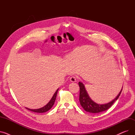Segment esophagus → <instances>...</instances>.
I'll return each instance as SVG.
<instances>
[{
	"label": "esophagus",
	"instance_id": "1",
	"mask_svg": "<svg viewBox=\"0 0 135 135\" xmlns=\"http://www.w3.org/2000/svg\"><path fill=\"white\" fill-rule=\"evenodd\" d=\"M76 80V78L75 76H72L70 78V80L71 82H75Z\"/></svg>",
	"mask_w": 135,
	"mask_h": 135
}]
</instances>
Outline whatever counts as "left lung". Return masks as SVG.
<instances>
[{
  "label": "left lung",
  "instance_id": "1",
  "mask_svg": "<svg viewBox=\"0 0 135 135\" xmlns=\"http://www.w3.org/2000/svg\"><path fill=\"white\" fill-rule=\"evenodd\" d=\"M78 84L80 88L79 101L80 105L85 110L91 113H98L109 109L112 105L118 100L123 90L122 87L119 94L114 100H113L110 102L105 104H98L91 100V98L90 97L87 93L83 83L81 82H79Z\"/></svg>",
  "mask_w": 135,
  "mask_h": 135
}]
</instances>
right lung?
Masks as SVG:
<instances>
[{"mask_svg": "<svg viewBox=\"0 0 135 135\" xmlns=\"http://www.w3.org/2000/svg\"><path fill=\"white\" fill-rule=\"evenodd\" d=\"M59 89H58L56 91V92L55 93V94H54V95H53L52 97L51 98L50 101L47 103V104H46L45 106H44V107H41L40 108H39V109H30V108H26L28 110H30L32 112H36V113H44V112H46L52 108V107L54 105V104L55 103V100H56V96H57V94Z\"/></svg>", "mask_w": 135, "mask_h": 135, "instance_id": "add662e5", "label": "right lung"}]
</instances>
